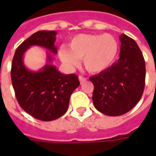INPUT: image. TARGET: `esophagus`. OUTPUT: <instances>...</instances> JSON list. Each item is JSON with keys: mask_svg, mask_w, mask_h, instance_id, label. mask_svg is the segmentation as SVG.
Listing matches in <instances>:
<instances>
[{"mask_svg": "<svg viewBox=\"0 0 156 156\" xmlns=\"http://www.w3.org/2000/svg\"><path fill=\"white\" fill-rule=\"evenodd\" d=\"M78 79H79L80 83H83V82H85L86 80H87V78H84V77H83V76H79V77H78Z\"/></svg>", "mask_w": 156, "mask_h": 156, "instance_id": "esophagus-1", "label": "esophagus"}]
</instances>
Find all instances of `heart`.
I'll return each instance as SVG.
<instances>
[{"label": "heart", "mask_w": 156, "mask_h": 156, "mask_svg": "<svg viewBox=\"0 0 156 156\" xmlns=\"http://www.w3.org/2000/svg\"><path fill=\"white\" fill-rule=\"evenodd\" d=\"M68 48L59 49L62 62L68 68H73L78 64V59H83L84 68L92 73L107 70L115 62L119 52V43L110 34L81 33L71 39Z\"/></svg>", "instance_id": "b5f03b06"}]
</instances>
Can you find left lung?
I'll return each instance as SVG.
<instances>
[{
    "mask_svg": "<svg viewBox=\"0 0 156 156\" xmlns=\"http://www.w3.org/2000/svg\"><path fill=\"white\" fill-rule=\"evenodd\" d=\"M119 58L111 67L89 79L94 86L93 103L97 110L109 116L129 112L140 101L145 81V62L137 43L119 37Z\"/></svg>",
    "mask_w": 156,
    "mask_h": 156,
    "instance_id": "obj_1",
    "label": "left lung"
}]
</instances>
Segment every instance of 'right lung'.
Wrapping results in <instances>:
<instances>
[{"label":"right lung","instance_id":"1","mask_svg":"<svg viewBox=\"0 0 156 156\" xmlns=\"http://www.w3.org/2000/svg\"><path fill=\"white\" fill-rule=\"evenodd\" d=\"M56 31H39L25 40L16 50L11 77L16 97L22 108L32 117L51 121L64 115L70 96L79 86L78 76L63 74L51 64L52 55L47 52V64L32 71L24 64V54L32 46H39L57 54Z\"/></svg>","mask_w":156,"mask_h":156}]
</instances>
